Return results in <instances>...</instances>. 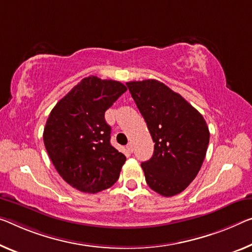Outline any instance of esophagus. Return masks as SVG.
Instances as JSON below:
<instances>
[{
    "label": "esophagus",
    "instance_id": "1",
    "mask_svg": "<svg viewBox=\"0 0 252 252\" xmlns=\"http://www.w3.org/2000/svg\"><path fill=\"white\" fill-rule=\"evenodd\" d=\"M127 151H128V152H133V144H131V143H128V144H127Z\"/></svg>",
    "mask_w": 252,
    "mask_h": 252
}]
</instances>
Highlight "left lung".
Wrapping results in <instances>:
<instances>
[{
	"label": "left lung",
	"instance_id": "obj_1",
	"mask_svg": "<svg viewBox=\"0 0 252 252\" xmlns=\"http://www.w3.org/2000/svg\"><path fill=\"white\" fill-rule=\"evenodd\" d=\"M126 86L156 143L152 158L141 164L146 184L164 197L180 193L195 179L206 156V122L160 81H133Z\"/></svg>",
	"mask_w": 252,
	"mask_h": 252
}]
</instances>
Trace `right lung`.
Listing matches in <instances>:
<instances>
[{
  "mask_svg": "<svg viewBox=\"0 0 252 252\" xmlns=\"http://www.w3.org/2000/svg\"><path fill=\"white\" fill-rule=\"evenodd\" d=\"M126 90L118 81L91 75L50 111L45 148L60 176L77 190L95 193L118 180L126 157L110 144L104 113Z\"/></svg>",
  "mask_w": 252,
  "mask_h": 252,
  "instance_id": "1",
  "label": "right lung"
}]
</instances>
